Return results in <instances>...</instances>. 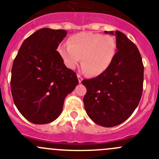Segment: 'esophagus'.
<instances>
[{
	"mask_svg": "<svg viewBox=\"0 0 159 159\" xmlns=\"http://www.w3.org/2000/svg\"><path fill=\"white\" fill-rule=\"evenodd\" d=\"M77 76H78V81H79V83H81V81H82V80H83L82 77H81V75H77Z\"/></svg>",
	"mask_w": 159,
	"mask_h": 159,
	"instance_id": "obj_1",
	"label": "esophagus"
}]
</instances>
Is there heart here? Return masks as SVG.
<instances>
[{"mask_svg": "<svg viewBox=\"0 0 159 159\" xmlns=\"http://www.w3.org/2000/svg\"><path fill=\"white\" fill-rule=\"evenodd\" d=\"M117 44L115 38L92 32H81L70 38L69 44L58 48L63 63L75 69L81 59V66L89 76L102 75L109 68L115 57Z\"/></svg>", "mask_w": 159, "mask_h": 159, "instance_id": "heart-1", "label": "heart"}]
</instances>
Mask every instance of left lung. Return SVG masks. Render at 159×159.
<instances>
[{
	"mask_svg": "<svg viewBox=\"0 0 159 159\" xmlns=\"http://www.w3.org/2000/svg\"><path fill=\"white\" fill-rule=\"evenodd\" d=\"M105 33L116 36L118 52L104 73L81 81L87 89L83 101L96 124L113 127L128 119L140 103L144 67L137 47L123 33Z\"/></svg>",
	"mask_w": 159,
	"mask_h": 159,
	"instance_id": "8db88e82",
	"label": "left lung"
}]
</instances>
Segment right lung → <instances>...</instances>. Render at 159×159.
Wrapping results in <instances>:
<instances>
[{
    "instance_id": "add662e5",
    "label": "right lung",
    "mask_w": 159,
    "mask_h": 159,
    "mask_svg": "<svg viewBox=\"0 0 159 159\" xmlns=\"http://www.w3.org/2000/svg\"><path fill=\"white\" fill-rule=\"evenodd\" d=\"M64 30L42 28L28 37L11 68V91L17 109L34 124H47L62 113L66 96L78 84L75 72L56 51Z\"/></svg>"
}]
</instances>
